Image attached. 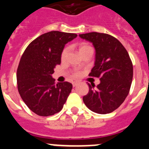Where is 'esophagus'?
Returning a JSON list of instances; mask_svg holds the SVG:
<instances>
[{
    "label": "esophagus",
    "mask_w": 149,
    "mask_h": 149,
    "mask_svg": "<svg viewBox=\"0 0 149 149\" xmlns=\"http://www.w3.org/2000/svg\"><path fill=\"white\" fill-rule=\"evenodd\" d=\"M77 85H78V82H73V87H76V86Z\"/></svg>",
    "instance_id": "34e87169"
}]
</instances>
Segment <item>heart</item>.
I'll list each match as a JSON object with an SVG mask.
<instances>
[{
  "label": "heart",
  "mask_w": 149,
  "mask_h": 149,
  "mask_svg": "<svg viewBox=\"0 0 149 149\" xmlns=\"http://www.w3.org/2000/svg\"><path fill=\"white\" fill-rule=\"evenodd\" d=\"M78 49H79V52L80 55H82V53L88 51V50L93 49L92 47H91L89 44H88L87 42H80V43L79 44ZM68 52H69V48L68 47L64 48V49H63V51H62L61 55V61H64L66 58H67ZM79 76V73H78V72H76V73H73V76H75V77H77V76Z\"/></svg>",
  "instance_id": "obj_1"
}]
</instances>
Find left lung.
Wrapping results in <instances>:
<instances>
[{
	"label": "left lung",
	"instance_id": "obj_1",
	"mask_svg": "<svg viewBox=\"0 0 149 149\" xmlns=\"http://www.w3.org/2000/svg\"><path fill=\"white\" fill-rule=\"evenodd\" d=\"M79 37L93 43L96 55L89 76L97 77L100 83L83 97L86 107L98 114L110 113L125 101L133 79V64L129 54L116 37L107 33L91 32Z\"/></svg>",
	"mask_w": 149,
	"mask_h": 149
}]
</instances>
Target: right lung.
<instances>
[{"label":"right lung","instance_id":"obj_1","mask_svg":"<svg viewBox=\"0 0 149 149\" xmlns=\"http://www.w3.org/2000/svg\"><path fill=\"white\" fill-rule=\"evenodd\" d=\"M77 34L58 31L43 33L24 50L17 69L18 91L27 107L40 116H53L62 109L73 85L52 77L61 64L65 44Z\"/></svg>","mask_w":149,"mask_h":149}]
</instances>
